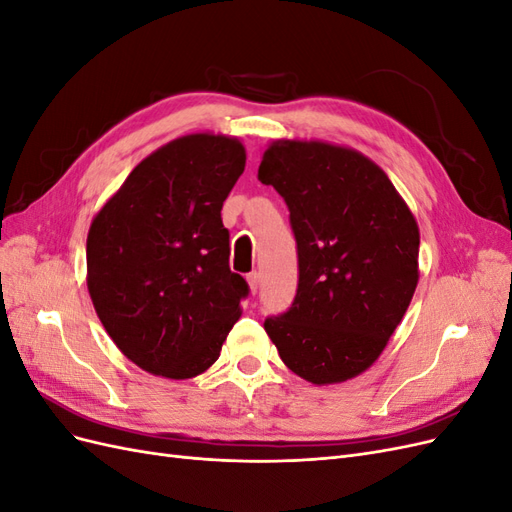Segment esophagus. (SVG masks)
<instances>
[{
  "label": "esophagus",
  "instance_id": "esophagus-1",
  "mask_svg": "<svg viewBox=\"0 0 512 512\" xmlns=\"http://www.w3.org/2000/svg\"><path fill=\"white\" fill-rule=\"evenodd\" d=\"M247 284H250V290H252V292H256L258 286H260V273H258V271L247 273Z\"/></svg>",
  "mask_w": 512,
  "mask_h": 512
}]
</instances>
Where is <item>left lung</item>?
Here are the masks:
<instances>
[{"label":"left lung","mask_w":512,"mask_h":512,"mask_svg":"<svg viewBox=\"0 0 512 512\" xmlns=\"http://www.w3.org/2000/svg\"><path fill=\"white\" fill-rule=\"evenodd\" d=\"M290 211L299 286L265 331L294 374L346 382L371 367L418 284V226L384 170L320 141H273L258 166Z\"/></svg>","instance_id":"left-lung-1"}]
</instances>
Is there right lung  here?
<instances>
[{
    "label": "right lung",
    "mask_w": 512,
    "mask_h": 512,
    "mask_svg": "<svg viewBox=\"0 0 512 512\" xmlns=\"http://www.w3.org/2000/svg\"><path fill=\"white\" fill-rule=\"evenodd\" d=\"M243 168L237 138H175L138 164L91 222V301L117 348L149 374H203L241 316L250 286L228 267L220 211Z\"/></svg>",
    "instance_id": "add662e5"
}]
</instances>
